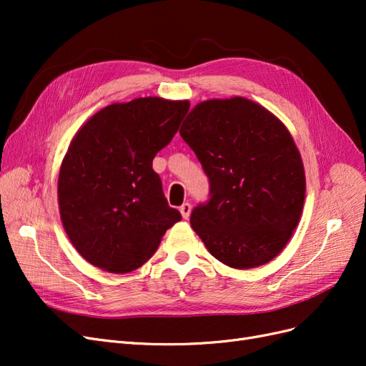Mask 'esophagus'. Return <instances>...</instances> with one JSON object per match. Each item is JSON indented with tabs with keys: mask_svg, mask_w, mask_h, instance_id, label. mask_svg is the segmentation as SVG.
<instances>
[{
	"mask_svg": "<svg viewBox=\"0 0 366 366\" xmlns=\"http://www.w3.org/2000/svg\"><path fill=\"white\" fill-rule=\"evenodd\" d=\"M180 212H182V217L184 219L189 218V215H191V204L189 203H183L182 207H180Z\"/></svg>",
	"mask_w": 366,
	"mask_h": 366,
	"instance_id": "obj_1",
	"label": "esophagus"
}]
</instances>
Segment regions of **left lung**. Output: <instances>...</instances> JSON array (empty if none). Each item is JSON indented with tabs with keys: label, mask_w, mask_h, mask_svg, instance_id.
<instances>
[{
	"label": "left lung",
	"mask_w": 366,
	"mask_h": 366,
	"mask_svg": "<svg viewBox=\"0 0 366 366\" xmlns=\"http://www.w3.org/2000/svg\"><path fill=\"white\" fill-rule=\"evenodd\" d=\"M180 136L200 160L210 198L191 214L206 249L232 269L267 264L301 219L305 172L282 122L246 97L197 104Z\"/></svg>",
	"instance_id": "left-lung-1"
}]
</instances>
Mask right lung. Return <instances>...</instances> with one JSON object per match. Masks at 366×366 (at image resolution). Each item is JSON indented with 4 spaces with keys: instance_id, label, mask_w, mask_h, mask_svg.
<instances>
[{
    "instance_id": "1",
    "label": "right lung",
    "mask_w": 366,
    "mask_h": 366,
    "mask_svg": "<svg viewBox=\"0 0 366 366\" xmlns=\"http://www.w3.org/2000/svg\"><path fill=\"white\" fill-rule=\"evenodd\" d=\"M187 109V101L151 96L112 104L71 139L59 169V214L74 249L96 267L139 269L182 219L166 202L152 159L172 140Z\"/></svg>"
}]
</instances>
